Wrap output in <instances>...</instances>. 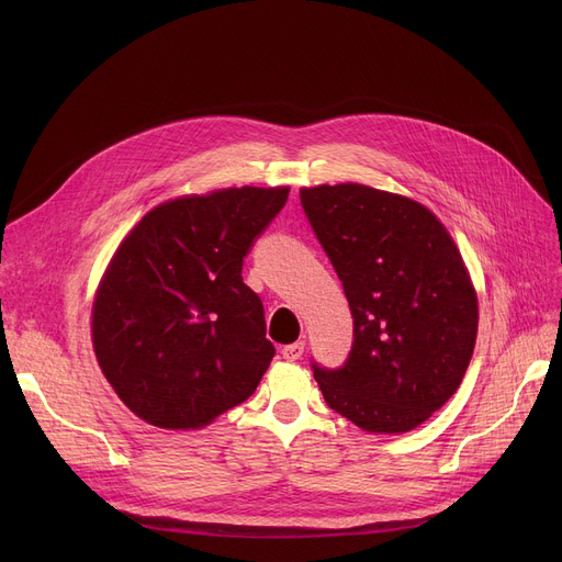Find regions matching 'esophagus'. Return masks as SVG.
Masks as SVG:
<instances>
[{"instance_id": "1", "label": "esophagus", "mask_w": 562, "mask_h": 562, "mask_svg": "<svg viewBox=\"0 0 562 562\" xmlns=\"http://www.w3.org/2000/svg\"><path fill=\"white\" fill-rule=\"evenodd\" d=\"M303 352H305V341H296V344H289L282 348V358L286 362H296V360H301Z\"/></svg>"}]
</instances>
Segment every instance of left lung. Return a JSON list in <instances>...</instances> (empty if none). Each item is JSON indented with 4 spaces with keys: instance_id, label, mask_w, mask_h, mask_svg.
I'll list each match as a JSON object with an SVG mask.
<instances>
[{
    "instance_id": "obj_1",
    "label": "left lung",
    "mask_w": 562,
    "mask_h": 562,
    "mask_svg": "<svg viewBox=\"0 0 562 562\" xmlns=\"http://www.w3.org/2000/svg\"><path fill=\"white\" fill-rule=\"evenodd\" d=\"M352 314V348L314 367L326 403L367 432L401 435L460 387L479 333V296L449 229L422 202L367 184L301 189Z\"/></svg>"
}]
</instances>
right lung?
Listing matches in <instances>:
<instances>
[{
	"label": "right lung",
	"instance_id": "right-lung-1",
	"mask_svg": "<svg viewBox=\"0 0 562 562\" xmlns=\"http://www.w3.org/2000/svg\"><path fill=\"white\" fill-rule=\"evenodd\" d=\"M286 198L289 187L180 195L115 248L91 339L109 385L145 424L198 430L257 390L276 348L241 269Z\"/></svg>",
	"mask_w": 562,
	"mask_h": 562
}]
</instances>
